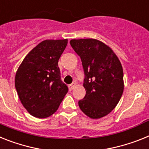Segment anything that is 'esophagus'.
<instances>
[{"instance_id":"obj_1","label":"esophagus","mask_w":149,"mask_h":149,"mask_svg":"<svg viewBox=\"0 0 149 149\" xmlns=\"http://www.w3.org/2000/svg\"><path fill=\"white\" fill-rule=\"evenodd\" d=\"M75 87H76V83H72V84L69 85V89L70 90V91H72Z\"/></svg>"}]
</instances>
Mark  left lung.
I'll list each match as a JSON object with an SVG mask.
<instances>
[{
  "label": "left lung",
  "instance_id": "left-lung-1",
  "mask_svg": "<svg viewBox=\"0 0 149 149\" xmlns=\"http://www.w3.org/2000/svg\"><path fill=\"white\" fill-rule=\"evenodd\" d=\"M70 43L80 57L85 73L86 93L79 106L90 118H102L114 109L123 95L120 61L109 46L97 39H72Z\"/></svg>",
  "mask_w": 149,
  "mask_h": 149
}]
</instances>
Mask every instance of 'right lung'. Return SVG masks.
I'll return each instance as SVG.
<instances>
[{
    "instance_id": "right-lung-1",
    "label": "right lung",
    "mask_w": 149,
    "mask_h": 149,
    "mask_svg": "<svg viewBox=\"0 0 149 149\" xmlns=\"http://www.w3.org/2000/svg\"><path fill=\"white\" fill-rule=\"evenodd\" d=\"M67 39L45 40L21 63L15 77V87L23 107L30 114L46 118L54 113L68 92L61 79L58 61Z\"/></svg>"
}]
</instances>
